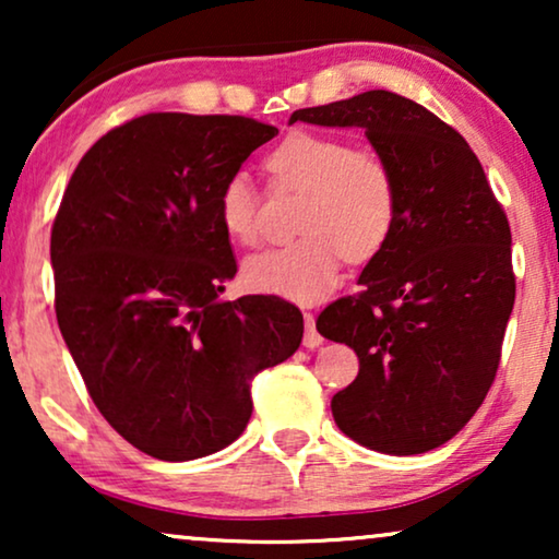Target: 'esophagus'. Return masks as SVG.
I'll list each match as a JSON object with an SVG mask.
<instances>
[{
  "label": "esophagus",
  "instance_id": "esophagus-1",
  "mask_svg": "<svg viewBox=\"0 0 559 559\" xmlns=\"http://www.w3.org/2000/svg\"><path fill=\"white\" fill-rule=\"evenodd\" d=\"M305 338H302V346L305 348H318L320 343H323V335L318 333L316 328V316L312 312H305Z\"/></svg>",
  "mask_w": 559,
  "mask_h": 559
}]
</instances>
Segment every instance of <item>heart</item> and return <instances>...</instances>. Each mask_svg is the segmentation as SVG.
<instances>
[{"instance_id": "1", "label": "heart", "mask_w": 559, "mask_h": 559, "mask_svg": "<svg viewBox=\"0 0 559 559\" xmlns=\"http://www.w3.org/2000/svg\"><path fill=\"white\" fill-rule=\"evenodd\" d=\"M274 186L305 190L300 231L287 247L243 262V285L293 302H318L338 285L343 259L366 262L392 239L400 216V182L377 152L350 150L341 136L293 132L264 157ZM218 224L239 243L259 236V190L247 173L224 180Z\"/></svg>"}]
</instances>
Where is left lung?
Returning a JSON list of instances; mask_svg holds the SVG:
<instances>
[{
    "instance_id": "obj_1",
    "label": "left lung",
    "mask_w": 559,
    "mask_h": 559,
    "mask_svg": "<svg viewBox=\"0 0 559 559\" xmlns=\"http://www.w3.org/2000/svg\"><path fill=\"white\" fill-rule=\"evenodd\" d=\"M320 127H361L400 182L392 239L364 266L361 293L318 316L358 356L333 396L335 425L386 455L440 448L484 404L514 308L511 228L468 142L392 91L297 109Z\"/></svg>"
}]
</instances>
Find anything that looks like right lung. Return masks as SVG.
Masks as SVG:
<instances>
[{"label": "right lung", "instance_id": "add662e5", "mask_svg": "<svg viewBox=\"0 0 559 559\" xmlns=\"http://www.w3.org/2000/svg\"><path fill=\"white\" fill-rule=\"evenodd\" d=\"M274 134L249 117L144 114L83 155L60 201V333L106 423L157 461L231 445L254 373L300 348L293 302L218 297L236 274L218 190Z\"/></svg>", "mask_w": 559, "mask_h": 559}]
</instances>
